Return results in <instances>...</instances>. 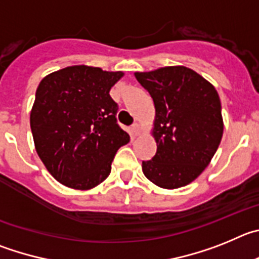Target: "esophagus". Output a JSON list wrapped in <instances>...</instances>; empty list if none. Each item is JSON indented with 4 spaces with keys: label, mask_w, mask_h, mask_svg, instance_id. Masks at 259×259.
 <instances>
[{
    "label": "esophagus",
    "mask_w": 259,
    "mask_h": 259,
    "mask_svg": "<svg viewBox=\"0 0 259 259\" xmlns=\"http://www.w3.org/2000/svg\"><path fill=\"white\" fill-rule=\"evenodd\" d=\"M132 133L134 135H139V133H141V126H139V124H134L132 126Z\"/></svg>",
    "instance_id": "34e87169"
}]
</instances>
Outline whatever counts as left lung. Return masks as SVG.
Wrapping results in <instances>:
<instances>
[{
  "instance_id": "8db88e82",
  "label": "left lung",
  "mask_w": 259,
  "mask_h": 259,
  "mask_svg": "<svg viewBox=\"0 0 259 259\" xmlns=\"http://www.w3.org/2000/svg\"><path fill=\"white\" fill-rule=\"evenodd\" d=\"M155 104L152 135L157 151L142 162L144 176L161 188L183 187L204 171L223 134L220 95L210 82L183 66L135 72Z\"/></svg>"
}]
</instances>
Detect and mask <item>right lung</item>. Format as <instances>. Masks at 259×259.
I'll return each instance as SVG.
<instances>
[{"label":"right lung","instance_id":"right-lung-1","mask_svg":"<svg viewBox=\"0 0 259 259\" xmlns=\"http://www.w3.org/2000/svg\"><path fill=\"white\" fill-rule=\"evenodd\" d=\"M124 76L98 67L72 66L39 82L31 111L34 147L49 173L74 190H90L111 173L130 141L116 120L109 90Z\"/></svg>","mask_w":259,"mask_h":259}]
</instances>
